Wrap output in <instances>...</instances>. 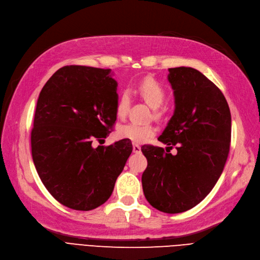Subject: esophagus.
Wrapping results in <instances>:
<instances>
[{
    "instance_id": "esophagus-1",
    "label": "esophagus",
    "mask_w": 260,
    "mask_h": 260,
    "mask_svg": "<svg viewBox=\"0 0 260 260\" xmlns=\"http://www.w3.org/2000/svg\"><path fill=\"white\" fill-rule=\"evenodd\" d=\"M133 151L135 152V153H140V151H141L140 146H139V145H136V144H134V145H133Z\"/></svg>"
}]
</instances>
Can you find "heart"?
<instances>
[{"label":"heart","instance_id":"1","mask_svg":"<svg viewBox=\"0 0 260 260\" xmlns=\"http://www.w3.org/2000/svg\"><path fill=\"white\" fill-rule=\"evenodd\" d=\"M136 91L152 109L160 108L166 99V91L164 87L152 78H148L139 83ZM129 100V94L127 91H123L118 100V104H116V115L119 118L122 119L126 115ZM116 133L122 139L131 140L135 144H141V142H145L154 136L155 128L151 125H140L131 122L120 125L116 129Z\"/></svg>","mask_w":260,"mask_h":260}]
</instances>
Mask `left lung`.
Listing matches in <instances>:
<instances>
[{
    "label": "left lung",
    "mask_w": 260,
    "mask_h": 260,
    "mask_svg": "<svg viewBox=\"0 0 260 260\" xmlns=\"http://www.w3.org/2000/svg\"><path fill=\"white\" fill-rule=\"evenodd\" d=\"M169 72L175 109L157 139L177 145V154L165 153L160 147H141L148 160L141 182L154 208L177 214L199 204L219 179L230 148L231 114L221 90L203 73L190 67Z\"/></svg>",
    "instance_id": "8db88e82"
}]
</instances>
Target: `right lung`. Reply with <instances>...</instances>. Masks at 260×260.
Segmentation results:
<instances>
[{
    "mask_svg": "<svg viewBox=\"0 0 260 260\" xmlns=\"http://www.w3.org/2000/svg\"><path fill=\"white\" fill-rule=\"evenodd\" d=\"M111 69L66 66L42 88L31 132L33 163L45 188L59 203L90 211L110 198L133 151L122 139L103 140L116 120L118 82Z\"/></svg>",
    "mask_w": 260,
    "mask_h": 260,
    "instance_id": "obj_1",
    "label": "right lung"
}]
</instances>
